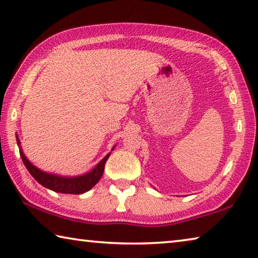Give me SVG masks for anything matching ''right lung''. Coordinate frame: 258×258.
<instances>
[{
	"mask_svg": "<svg viewBox=\"0 0 258 258\" xmlns=\"http://www.w3.org/2000/svg\"><path fill=\"white\" fill-rule=\"evenodd\" d=\"M17 141H18V145H20L18 139H17ZM19 152L26 168L28 169L30 175L40 183V184L52 191L69 195H81L84 194L86 191H89L90 189H92V187L97 184L100 178H101L104 171V164H106L107 159L109 158V156H110V154H108L97 166H95L92 171L84 174V175L75 177H61L58 175H52V174H47L40 171V169L35 167V166L26 158L23 151L19 150Z\"/></svg>",
	"mask_w": 258,
	"mask_h": 258,
	"instance_id": "obj_1",
	"label": "right lung"
}]
</instances>
